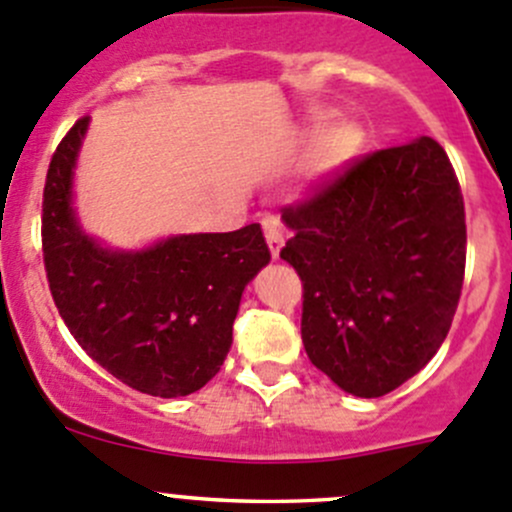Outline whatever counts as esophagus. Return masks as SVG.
<instances>
[{"label": "esophagus", "mask_w": 512, "mask_h": 512, "mask_svg": "<svg viewBox=\"0 0 512 512\" xmlns=\"http://www.w3.org/2000/svg\"><path fill=\"white\" fill-rule=\"evenodd\" d=\"M262 225H265V237L267 247H270L272 252V260H280V252L282 247H285V235H282L280 225H277V220H265Z\"/></svg>", "instance_id": "obj_1"}]
</instances>
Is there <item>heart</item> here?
Returning <instances> with one entry per match:
<instances>
[{"label":"heart","instance_id":"1","mask_svg":"<svg viewBox=\"0 0 512 512\" xmlns=\"http://www.w3.org/2000/svg\"><path fill=\"white\" fill-rule=\"evenodd\" d=\"M360 147L362 132L357 124L347 122V119H337V122L327 124L320 137H317L315 150H312V177L320 182L337 177L355 160Z\"/></svg>","mask_w":512,"mask_h":512}]
</instances>
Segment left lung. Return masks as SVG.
<instances>
[{
  "label": "left lung",
  "mask_w": 512,
  "mask_h": 512,
  "mask_svg": "<svg viewBox=\"0 0 512 512\" xmlns=\"http://www.w3.org/2000/svg\"><path fill=\"white\" fill-rule=\"evenodd\" d=\"M282 222L317 370L355 398H380L433 360L465 275L463 195L433 137L365 157Z\"/></svg>",
  "instance_id": "8db88e82"
}]
</instances>
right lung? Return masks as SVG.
Instances as JSON below:
<instances>
[{"mask_svg":"<svg viewBox=\"0 0 512 512\" xmlns=\"http://www.w3.org/2000/svg\"><path fill=\"white\" fill-rule=\"evenodd\" d=\"M87 130L84 117L59 142L44 185L42 245L54 305L82 350L117 380L155 398H182L220 372L242 292L270 262L265 235L252 222L135 250L89 235L74 205Z\"/></svg>","mask_w":512,"mask_h":512,"instance_id":"add662e5","label":"right lung"}]
</instances>
